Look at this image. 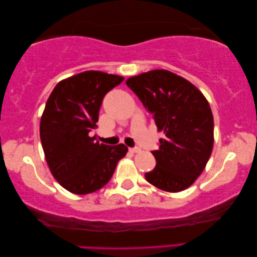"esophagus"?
Returning <instances> with one entry per match:
<instances>
[{
    "instance_id": "obj_1",
    "label": "esophagus",
    "mask_w": 257,
    "mask_h": 257,
    "mask_svg": "<svg viewBox=\"0 0 257 257\" xmlns=\"http://www.w3.org/2000/svg\"><path fill=\"white\" fill-rule=\"evenodd\" d=\"M140 148H138V147H134V148H129V151L133 152V154H137V152H140Z\"/></svg>"
}]
</instances>
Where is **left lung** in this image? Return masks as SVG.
<instances>
[{
	"label": "left lung",
	"instance_id": "left-lung-1",
	"mask_svg": "<svg viewBox=\"0 0 257 257\" xmlns=\"http://www.w3.org/2000/svg\"><path fill=\"white\" fill-rule=\"evenodd\" d=\"M125 84L152 114L159 132V149L152 151L157 165L146 180L167 192L192 184L210 159L214 122L203 94L180 76L163 69L127 79Z\"/></svg>",
	"mask_w": 257,
	"mask_h": 257
}]
</instances>
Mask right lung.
<instances>
[{
  "label": "right lung",
  "instance_id": "1",
  "mask_svg": "<svg viewBox=\"0 0 257 257\" xmlns=\"http://www.w3.org/2000/svg\"><path fill=\"white\" fill-rule=\"evenodd\" d=\"M123 77L88 70L55 86L41 119L40 135L46 162L58 183L69 192L88 194L111 179L128 148L99 144L96 128L103 97Z\"/></svg>",
  "mask_w": 257,
  "mask_h": 257
}]
</instances>
